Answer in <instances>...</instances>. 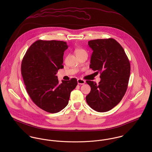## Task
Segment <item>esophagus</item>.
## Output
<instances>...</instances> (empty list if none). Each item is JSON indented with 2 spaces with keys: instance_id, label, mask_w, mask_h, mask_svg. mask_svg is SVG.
<instances>
[{
  "instance_id": "obj_1",
  "label": "esophagus",
  "mask_w": 152,
  "mask_h": 152,
  "mask_svg": "<svg viewBox=\"0 0 152 152\" xmlns=\"http://www.w3.org/2000/svg\"><path fill=\"white\" fill-rule=\"evenodd\" d=\"M77 82H78V84H80V85H83L86 83V81L83 80V79H81V78H79L77 80Z\"/></svg>"
}]
</instances>
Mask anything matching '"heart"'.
<instances>
[{
    "instance_id": "heart-1",
    "label": "heart",
    "mask_w": 152,
    "mask_h": 152,
    "mask_svg": "<svg viewBox=\"0 0 152 152\" xmlns=\"http://www.w3.org/2000/svg\"><path fill=\"white\" fill-rule=\"evenodd\" d=\"M84 51V50H83V49H81V48H78V49H77L75 50V53H78V52H81V51Z\"/></svg>"
}]
</instances>
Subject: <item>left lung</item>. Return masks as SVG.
<instances>
[{"label": "left lung", "mask_w": 152, "mask_h": 152, "mask_svg": "<svg viewBox=\"0 0 152 152\" xmlns=\"http://www.w3.org/2000/svg\"><path fill=\"white\" fill-rule=\"evenodd\" d=\"M93 50L89 67L100 72L101 81H86L91 92L86 96L88 105L99 112H107L122 100L128 88L130 76L129 59L121 45L113 39L90 40Z\"/></svg>", "instance_id": "1"}]
</instances>
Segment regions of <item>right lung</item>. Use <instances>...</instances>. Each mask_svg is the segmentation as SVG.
I'll return each mask as SVG.
<instances>
[{"label":"right lung","instance_id":"1","mask_svg":"<svg viewBox=\"0 0 152 152\" xmlns=\"http://www.w3.org/2000/svg\"><path fill=\"white\" fill-rule=\"evenodd\" d=\"M67 48L65 42L39 40L30 45L22 60L21 73L28 95L38 107L49 113L65 108L78 84L76 78L59 84L56 75L64 68L63 55Z\"/></svg>","mask_w":152,"mask_h":152}]
</instances>
